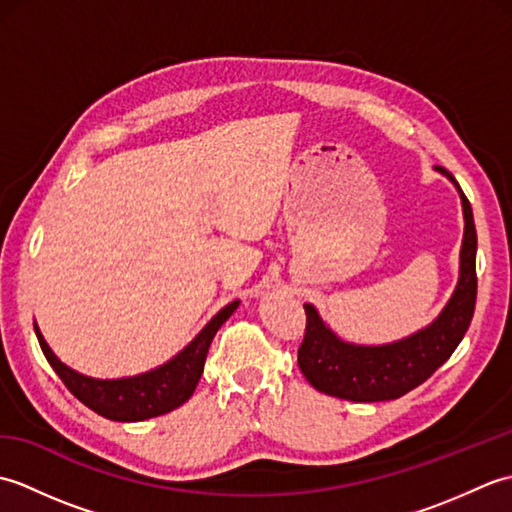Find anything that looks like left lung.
<instances>
[{
	"mask_svg": "<svg viewBox=\"0 0 512 512\" xmlns=\"http://www.w3.org/2000/svg\"><path fill=\"white\" fill-rule=\"evenodd\" d=\"M460 191L464 237L460 250V279L447 306L427 328L387 345H354L339 339L310 303L306 308V334L299 347V367L308 383L328 396L352 402L396 400L422 385L455 352L469 330L477 275V233L471 202L447 169L436 167Z\"/></svg>",
	"mask_w": 512,
	"mask_h": 512,
	"instance_id": "left-lung-1",
	"label": "left lung"
}]
</instances>
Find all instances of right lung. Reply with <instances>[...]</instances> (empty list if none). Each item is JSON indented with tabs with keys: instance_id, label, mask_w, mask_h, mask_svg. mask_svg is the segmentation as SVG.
<instances>
[{
	"instance_id": "add662e5",
	"label": "right lung",
	"mask_w": 512,
	"mask_h": 512,
	"mask_svg": "<svg viewBox=\"0 0 512 512\" xmlns=\"http://www.w3.org/2000/svg\"><path fill=\"white\" fill-rule=\"evenodd\" d=\"M237 306L239 301H231L228 306H224L204 325L202 332L165 365L138 376L112 380H101L74 372L72 367L61 363L59 358L54 356L46 339H43V334L39 332L37 323L35 332L48 363L52 365L54 372L59 374L63 385L68 387L85 407H90L92 411L99 413V416L116 422H140L178 409L193 396L195 387H198V380L204 372V361L206 354H209L213 336L222 328V323L237 310Z\"/></svg>"
}]
</instances>
